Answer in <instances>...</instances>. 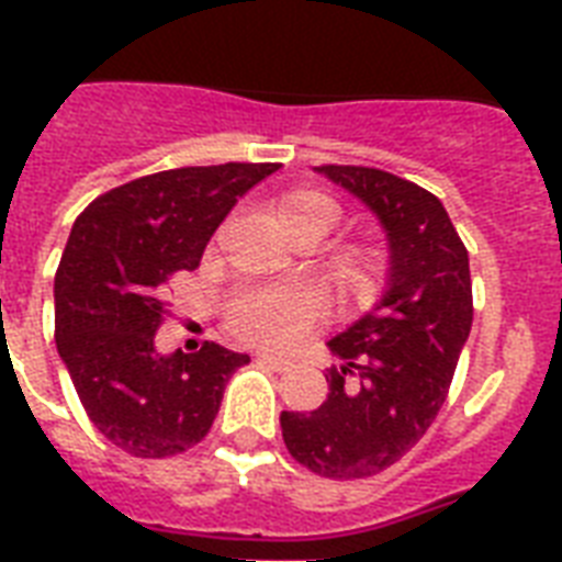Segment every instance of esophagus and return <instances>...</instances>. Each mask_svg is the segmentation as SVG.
Wrapping results in <instances>:
<instances>
[{
  "instance_id": "1",
  "label": "esophagus",
  "mask_w": 562,
  "mask_h": 562,
  "mask_svg": "<svg viewBox=\"0 0 562 562\" xmlns=\"http://www.w3.org/2000/svg\"><path fill=\"white\" fill-rule=\"evenodd\" d=\"M259 364H265V368H271V370H277V373H285V370H291L294 368V364H291L289 359H280V356H259Z\"/></svg>"
}]
</instances>
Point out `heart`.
Segmentation results:
<instances>
[{
    "label": "heart",
    "mask_w": 562,
    "mask_h": 562,
    "mask_svg": "<svg viewBox=\"0 0 562 562\" xmlns=\"http://www.w3.org/2000/svg\"><path fill=\"white\" fill-rule=\"evenodd\" d=\"M282 227L317 224L329 229L338 218V203L315 189H294L277 201ZM317 294L306 285H259L238 291L227 306V326L238 341L254 347H291L317 317Z\"/></svg>",
    "instance_id": "b5f03b06"
}]
</instances>
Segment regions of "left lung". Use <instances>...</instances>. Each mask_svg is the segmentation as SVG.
<instances>
[{"instance_id": "1", "label": "left lung", "mask_w": 562, "mask_h": 562, "mask_svg": "<svg viewBox=\"0 0 562 562\" xmlns=\"http://www.w3.org/2000/svg\"><path fill=\"white\" fill-rule=\"evenodd\" d=\"M315 171L375 212L391 268L375 308L329 341L344 368L326 375V402L282 411V440L324 479H368L400 461L446 402L472 326L470 256L443 203L417 183L368 166Z\"/></svg>"}]
</instances>
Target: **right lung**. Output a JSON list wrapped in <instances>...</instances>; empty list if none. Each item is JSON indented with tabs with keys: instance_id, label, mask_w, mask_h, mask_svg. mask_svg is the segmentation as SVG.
Listing matches in <instances>:
<instances>
[{
	"instance_id": "1",
	"label": "right lung",
	"mask_w": 562,
	"mask_h": 562,
	"mask_svg": "<svg viewBox=\"0 0 562 562\" xmlns=\"http://www.w3.org/2000/svg\"><path fill=\"white\" fill-rule=\"evenodd\" d=\"M277 162L187 166L99 194L75 218L55 273V344L87 417L134 458L201 443L229 375L247 356L203 341L160 356L166 285L194 271L203 247L247 189Z\"/></svg>"
}]
</instances>
